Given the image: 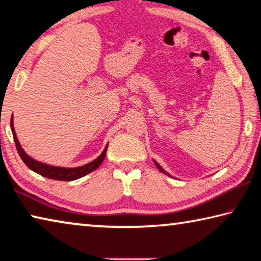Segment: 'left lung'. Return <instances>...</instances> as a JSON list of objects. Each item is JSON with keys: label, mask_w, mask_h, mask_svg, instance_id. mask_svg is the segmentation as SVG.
<instances>
[{"label": "left lung", "mask_w": 261, "mask_h": 261, "mask_svg": "<svg viewBox=\"0 0 261 261\" xmlns=\"http://www.w3.org/2000/svg\"><path fill=\"white\" fill-rule=\"evenodd\" d=\"M153 163H155V165L157 166V169H159L160 171H162V172H163V173H165V174H168V176H170V174H169L168 172H166V171H164V170H163V168H162V166H161L159 163H157L156 161H153Z\"/></svg>", "instance_id": "1"}]
</instances>
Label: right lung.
<instances>
[{"label": "right lung", "mask_w": 261, "mask_h": 261, "mask_svg": "<svg viewBox=\"0 0 261 261\" xmlns=\"http://www.w3.org/2000/svg\"><path fill=\"white\" fill-rule=\"evenodd\" d=\"M10 127H11L12 135H14L17 151H18L20 159L23 160V162L27 164L28 168L34 171V172L39 173L42 177L54 179V180H62V181L76 180V179L84 177L85 174L95 171L98 166L102 163V161H104L105 155H106V150H108V146H109L108 144L100 155L98 156L95 161L90 162V163L84 164L82 166H77V168H61V166H54V165H49L46 163H41V162L36 161V160H33L32 157H30L28 153L23 150V148H22V146H20L18 139H17V135H16V132L14 128V118L12 117H11V121H10Z\"/></svg>", "instance_id": "1"}]
</instances>
